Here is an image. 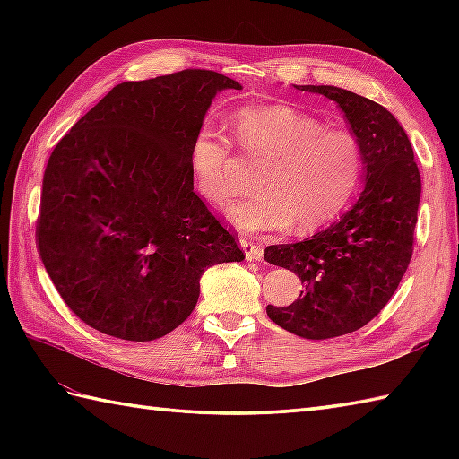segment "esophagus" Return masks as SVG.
<instances>
[{
  "mask_svg": "<svg viewBox=\"0 0 459 459\" xmlns=\"http://www.w3.org/2000/svg\"><path fill=\"white\" fill-rule=\"evenodd\" d=\"M240 247H242V250H245L247 260H250V262H260L262 256H264V252H262V248L256 247L255 242L247 240V238H240Z\"/></svg>",
  "mask_w": 459,
  "mask_h": 459,
  "instance_id": "34e87169",
  "label": "esophagus"
}]
</instances>
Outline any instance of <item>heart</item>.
I'll return each mask as SVG.
<instances>
[{
    "instance_id": "1",
    "label": "heart",
    "mask_w": 459,
    "mask_h": 459,
    "mask_svg": "<svg viewBox=\"0 0 459 459\" xmlns=\"http://www.w3.org/2000/svg\"><path fill=\"white\" fill-rule=\"evenodd\" d=\"M235 135L247 152L266 155L256 175V193L229 204L224 217L242 232L286 229L299 232L335 219L353 197L363 175V148L345 126H324L319 118L288 104L238 110ZM195 187L219 204L237 189L230 142L203 126L189 143Z\"/></svg>"
}]
</instances>
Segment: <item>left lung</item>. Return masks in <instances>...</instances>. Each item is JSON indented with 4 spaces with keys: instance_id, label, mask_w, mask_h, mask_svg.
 <instances>
[{
    "instance_id": "8db88e82",
    "label": "left lung",
    "mask_w": 459,
    "mask_h": 459,
    "mask_svg": "<svg viewBox=\"0 0 459 459\" xmlns=\"http://www.w3.org/2000/svg\"><path fill=\"white\" fill-rule=\"evenodd\" d=\"M296 89L337 102L363 148L365 183L353 207L311 238L264 250L306 288L291 306H268V317L321 341L367 325L393 298L411 264L422 181L411 140L385 106L337 86Z\"/></svg>"
}]
</instances>
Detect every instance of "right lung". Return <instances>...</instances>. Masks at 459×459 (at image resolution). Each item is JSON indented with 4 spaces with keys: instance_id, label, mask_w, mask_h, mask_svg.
I'll return each mask as SVG.
<instances>
[{
    "instance_id": "obj_1",
    "label": "right lung",
    "mask_w": 459,
    "mask_h": 459,
    "mask_svg": "<svg viewBox=\"0 0 459 459\" xmlns=\"http://www.w3.org/2000/svg\"><path fill=\"white\" fill-rule=\"evenodd\" d=\"M214 71L122 82L56 143L43 175L39 255L86 325L126 341L179 327L204 270L242 262L193 191L189 143L221 91Z\"/></svg>"
}]
</instances>
